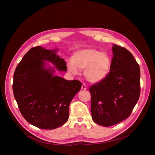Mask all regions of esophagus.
Returning a JSON list of instances; mask_svg holds the SVG:
<instances>
[{"instance_id": "1", "label": "esophagus", "mask_w": 155, "mask_h": 155, "mask_svg": "<svg viewBox=\"0 0 155 155\" xmlns=\"http://www.w3.org/2000/svg\"><path fill=\"white\" fill-rule=\"evenodd\" d=\"M81 89L82 90H85L87 89V86L85 85V84H83L81 85Z\"/></svg>"}]
</instances>
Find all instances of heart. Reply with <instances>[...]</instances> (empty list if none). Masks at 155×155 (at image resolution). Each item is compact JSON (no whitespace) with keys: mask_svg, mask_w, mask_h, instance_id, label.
<instances>
[{"mask_svg":"<svg viewBox=\"0 0 155 155\" xmlns=\"http://www.w3.org/2000/svg\"><path fill=\"white\" fill-rule=\"evenodd\" d=\"M111 58L105 51H100L95 48H85L78 50L68 61L67 68L71 74H79L84 70L86 80L92 84L104 80L111 69Z\"/></svg>","mask_w":155,"mask_h":155,"instance_id":"b5f03b06","label":"heart"}]
</instances>
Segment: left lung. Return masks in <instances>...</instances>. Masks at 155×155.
<instances>
[{"label":"left lung","mask_w":155,"mask_h":155,"mask_svg":"<svg viewBox=\"0 0 155 155\" xmlns=\"http://www.w3.org/2000/svg\"><path fill=\"white\" fill-rule=\"evenodd\" d=\"M113 57L107 77L91 85V118L97 124L110 127L127 118L140 95V69L125 48L113 44Z\"/></svg>","instance_id":"1"}]
</instances>
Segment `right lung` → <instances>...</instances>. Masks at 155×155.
Returning <instances> with one entry per match:
<instances>
[{
  "instance_id": "obj_1",
  "label": "right lung",
  "mask_w": 155,
  "mask_h": 155,
  "mask_svg": "<svg viewBox=\"0 0 155 155\" xmlns=\"http://www.w3.org/2000/svg\"><path fill=\"white\" fill-rule=\"evenodd\" d=\"M55 50L40 46L25 54L14 74L13 92L19 110L31 125L44 130L57 128L67 121L69 105L81 87L79 80L54 76L55 69L46 68L47 61L60 71H67L66 62Z\"/></svg>"
}]
</instances>
